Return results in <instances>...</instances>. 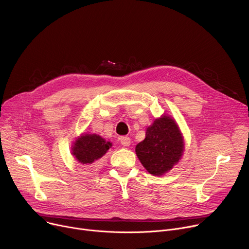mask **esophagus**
I'll use <instances>...</instances> for the list:
<instances>
[{
    "label": "esophagus",
    "mask_w": 249,
    "mask_h": 249,
    "mask_svg": "<svg viewBox=\"0 0 249 249\" xmlns=\"http://www.w3.org/2000/svg\"><path fill=\"white\" fill-rule=\"evenodd\" d=\"M120 143L124 147H129L131 145V139L129 137H121L120 138Z\"/></svg>",
    "instance_id": "1"
}]
</instances>
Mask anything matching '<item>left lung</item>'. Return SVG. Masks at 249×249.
<instances>
[{
  "label": "left lung",
  "mask_w": 249,
  "mask_h": 249,
  "mask_svg": "<svg viewBox=\"0 0 249 249\" xmlns=\"http://www.w3.org/2000/svg\"><path fill=\"white\" fill-rule=\"evenodd\" d=\"M135 151L149 173L161 176L181 160L184 139L176 121L163 114L147 128L145 140L140 142Z\"/></svg>",
  "instance_id": "1"
}]
</instances>
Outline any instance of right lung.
I'll return each mask as SVG.
<instances>
[{"label":"right lung","mask_w":249,"mask_h":249,"mask_svg":"<svg viewBox=\"0 0 249 249\" xmlns=\"http://www.w3.org/2000/svg\"><path fill=\"white\" fill-rule=\"evenodd\" d=\"M112 143L96 134L83 133L72 146V155L82 164L94 166L107 151Z\"/></svg>","instance_id":"obj_1"}]
</instances>
